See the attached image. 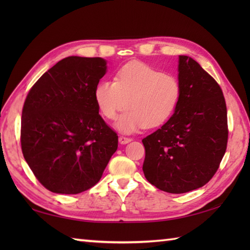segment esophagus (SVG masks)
<instances>
[{
  "label": "esophagus",
  "instance_id": "1",
  "mask_svg": "<svg viewBox=\"0 0 250 250\" xmlns=\"http://www.w3.org/2000/svg\"><path fill=\"white\" fill-rule=\"evenodd\" d=\"M119 143L120 144H122V145H125V144H128V143H130L132 140L130 139V137H125V136H119Z\"/></svg>",
  "mask_w": 250,
  "mask_h": 250
}]
</instances>
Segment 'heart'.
<instances>
[{
  "instance_id": "heart-1",
  "label": "heart",
  "mask_w": 250,
  "mask_h": 250,
  "mask_svg": "<svg viewBox=\"0 0 250 250\" xmlns=\"http://www.w3.org/2000/svg\"><path fill=\"white\" fill-rule=\"evenodd\" d=\"M180 95L176 77L139 61L126 63L117 72L115 82H100L94 90L95 103L106 119H115L125 106L116 122L122 133L166 124L176 110Z\"/></svg>"
}]
</instances>
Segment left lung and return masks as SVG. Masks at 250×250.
<instances>
[{
    "mask_svg": "<svg viewBox=\"0 0 250 250\" xmlns=\"http://www.w3.org/2000/svg\"><path fill=\"white\" fill-rule=\"evenodd\" d=\"M179 104L173 116L143 139V172L158 189L185 193L214 176L228 143L227 106L215 79L188 56H179Z\"/></svg>",
    "mask_w": 250,
    "mask_h": 250,
    "instance_id": "1",
    "label": "left lung"
}]
</instances>
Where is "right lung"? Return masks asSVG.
Here are the masks:
<instances>
[{"label":"right lung","instance_id":"right-lung-1","mask_svg":"<svg viewBox=\"0 0 250 250\" xmlns=\"http://www.w3.org/2000/svg\"><path fill=\"white\" fill-rule=\"evenodd\" d=\"M106 71L102 58L67 57L26 95L21 148L35 177L51 192L77 194L93 187L118 148V136L94 100Z\"/></svg>","mask_w":250,"mask_h":250}]
</instances>
